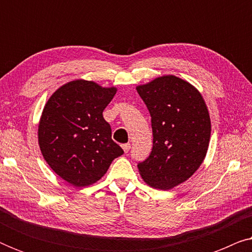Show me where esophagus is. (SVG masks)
<instances>
[{"instance_id":"34e87169","label":"esophagus","mask_w":252,"mask_h":252,"mask_svg":"<svg viewBox=\"0 0 252 252\" xmlns=\"http://www.w3.org/2000/svg\"><path fill=\"white\" fill-rule=\"evenodd\" d=\"M123 150L125 151V153H128L129 149H130V144L129 143H126V144H123Z\"/></svg>"}]
</instances>
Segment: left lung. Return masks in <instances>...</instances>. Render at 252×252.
<instances>
[{
	"instance_id": "obj_1",
	"label": "left lung",
	"mask_w": 252,
	"mask_h": 252,
	"mask_svg": "<svg viewBox=\"0 0 252 252\" xmlns=\"http://www.w3.org/2000/svg\"><path fill=\"white\" fill-rule=\"evenodd\" d=\"M151 116L154 146L137 165L148 186L170 190L187 181L208 153L211 119L198 89L172 74L136 86Z\"/></svg>"
}]
</instances>
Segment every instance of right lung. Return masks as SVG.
<instances>
[{"instance_id": "1", "label": "right lung", "mask_w": 252, "mask_h": 252, "mask_svg": "<svg viewBox=\"0 0 252 252\" xmlns=\"http://www.w3.org/2000/svg\"><path fill=\"white\" fill-rule=\"evenodd\" d=\"M116 87L77 79L53 93L41 113L37 141L51 170L74 187L97 182L124 151L111 139L103 111Z\"/></svg>"}]
</instances>
